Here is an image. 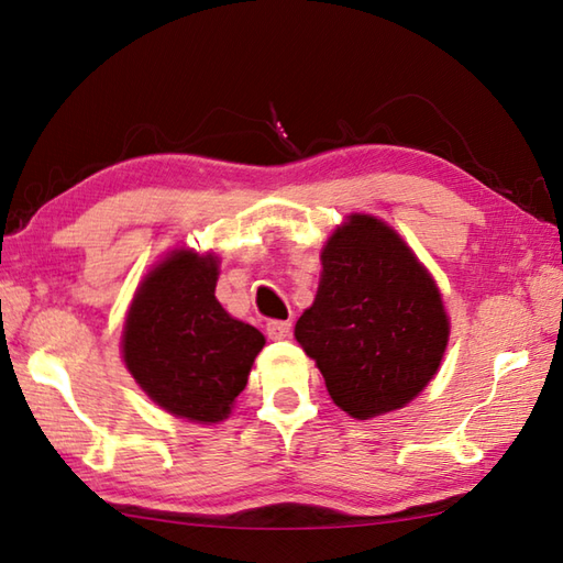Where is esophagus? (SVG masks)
Returning <instances> with one entry per match:
<instances>
[{
	"label": "esophagus",
	"mask_w": 563,
	"mask_h": 563,
	"mask_svg": "<svg viewBox=\"0 0 563 563\" xmlns=\"http://www.w3.org/2000/svg\"><path fill=\"white\" fill-rule=\"evenodd\" d=\"M291 332V323H286V320H269L267 323V338L269 340H286Z\"/></svg>",
	"instance_id": "esophagus-1"
}]
</instances>
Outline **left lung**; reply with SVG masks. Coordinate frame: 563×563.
Here are the masks:
<instances>
[{"mask_svg":"<svg viewBox=\"0 0 563 563\" xmlns=\"http://www.w3.org/2000/svg\"><path fill=\"white\" fill-rule=\"evenodd\" d=\"M320 284L294 335L357 420L410 404L450 340L442 294L391 225L352 213L320 252Z\"/></svg>","mask_w":563,"mask_h":563,"instance_id":"left-lung-1","label":"left lung"}]
</instances>
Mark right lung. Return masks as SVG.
Segmentation results:
<instances>
[{
	"label": "right lung",
	"instance_id": "add662e5",
	"mask_svg": "<svg viewBox=\"0 0 563 563\" xmlns=\"http://www.w3.org/2000/svg\"><path fill=\"white\" fill-rule=\"evenodd\" d=\"M218 257L175 250L145 274L123 325V362L159 408L221 422L247 386L265 335L216 298Z\"/></svg>",
	"mask_w": 563,
	"mask_h": 563
}]
</instances>
